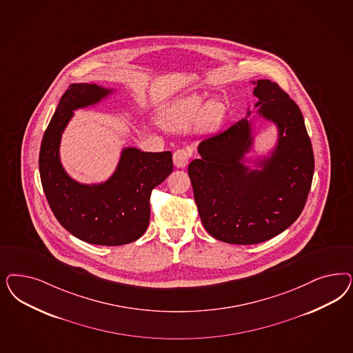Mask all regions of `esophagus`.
<instances>
[{
  "label": "esophagus",
  "instance_id": "34e87169",
  "mask_svg": "<svg viewBox=\"0 0 353 353\" xmlns=\"http://www.w3.org/2000/svg\"><path fill=\"white\" fill-rule=\"evenodd\" d=\"M190 159H191V153L188 150H185V149H178L172 154L174 165L176 168H179V169L184 168L190 162Z\"/></svg>",
  "mask_w": 353,
  "mask_h": 353
}]
</instances>
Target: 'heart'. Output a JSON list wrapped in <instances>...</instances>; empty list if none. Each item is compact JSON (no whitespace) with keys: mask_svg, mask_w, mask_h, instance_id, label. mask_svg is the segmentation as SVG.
Instances as JSON below:
<instances>
[{"mask_svg":"<svg viewBox=\"0 0 353 353\" xmlns=\"http://www.w3.org/2000/svg\"><path fill=\"white\" fill-rule=\"evenodd\" d=\"M223 115V109L218 103L208 105L203 94H191L174 103L165 114V125L171 131H184L194 125L200 117V123L206 128L216 127Z\"/></svg>","mask_w":353,"mask_h":353,"instance_id":"heart-1","label":"heart"}]
</instances>
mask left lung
<instances>
[{
    "mask_svg": "<svg viewBox=\"0 0 353 353\" xmlns=\"http://www.w3.org/2000/svg\"><path fill=\"white\" fill-rule=\"evenodd\" d=\"M253 110L216 135L205 137L200 159L188 165L194 201L206 231L230 244H257L290 228L301 214L312 185L314 157L303 114L268 79L252 80ZM258 113L252 117L250 114ZM276 127L274 145L253 158L254 125Z\"/></svg>",
    "mask_w": 353,
    "mask_h": 353,
    "instance_id": "8db88e82",
    "label": "left lung"
}]
</instances>
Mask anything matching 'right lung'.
<instances>
[{
  "label": "right lung",
  "mask_w": 353,
  "mask_h": 353,
  "mask_svg": "<svg viewBox=\"0 0 353 353\" xmlns=\"http://www.w3.org/2000/svg\"><path fill=\"white\" fill-rule=\"evenodd\" d=\"M94 83H75L61 97L41 141L39 170L46 200L58 222L78 239L96 245H123L148 228L152 190L172 171L171 152L123 147L113 172L101 182L81 183L65 170L61 139L74 112L117 93Z\"/></svg>",
  "instance_id": "add662e5"
}]
</instances>
